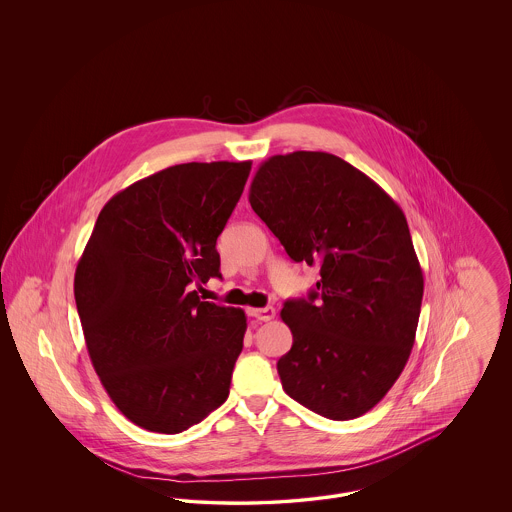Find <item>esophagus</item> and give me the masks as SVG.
Segmentation results:
<instances>
[{
    "label": "esophagus",
    "instance_id": "1",
    "mask_svg": "<svg viewBox=\"0 0 512 512\" xmlns=\"http://www.w3.org/2000/svg\"><path fill=\"white\" fill-rule=\"evenodd\" d=\"M247 313H249L251 317L257 318L259 322H268V320H272L274 315H276V311H274L272 307H263V309H249Z\"/></svg>",
    "mask_w": 512,
    "mask_h": 512
}]
</instances>
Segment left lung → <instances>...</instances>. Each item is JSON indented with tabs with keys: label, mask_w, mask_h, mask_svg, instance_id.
<instances>
[{
	"label": "left lung",
	"mask_w": 512,
	"mask_h": 512,
	"mask_svg": "<svg viewBox=\"0 0 512 512\" xmlns=\"http://www.w3.org/2000/svg\"><path fill=\"white\" fill-rule=\"evenodd\" d=\"M249 203L295 263L320 267L317 292L280 313L293 334L282 388L330 420L368 413L409 361L424 293L401 207L324 151L261 163Z\"/></svg>",
	"instance_id": "left-lung-1"
}]
</instances>
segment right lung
Segmentation results:
<instances>
[{"label":"right lung","instance_id":"add662e5","mask_svg":"<svg viewBox=\"0 0 512 512\" xmlns=\"http://www.w3.org/2000/svg\"><path fill=\"white\" fill-rule=\"evenodd\" d=\"M251 161L184 163L113 195L74 274L84 340L111 401L136 426L178 434L220 407L244 347L242 309L201 301L217 238Z\"/></svg>","mask_w":512,"mask_h":512}]
</instances>
